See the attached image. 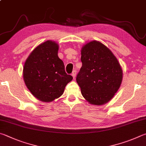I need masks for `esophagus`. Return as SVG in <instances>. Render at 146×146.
I'll return each instance as SVG.
<instances>
[{"label": "esophagus", "mask_w": 146, "mask_h": 146, "mask_svg": "<svg viewBox=\"0 0 146 146\" xmlns=\"http://www.w3.org/2000/svg\"><path fill=\"white\" fill-rule=\"evenodd\" d=\"M76 74V70H73V72H72V73H71V75H72L73 78L74 79H75V78Z\"/></svg>", "instance_id": "esophagus-1"}]
</instances>
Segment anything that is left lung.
<instances>
[{
	"instance_id": "left-lung-1",
	"label": "left lung",
	"mask_w": 146,
	"mask_h": 146,
	"mask_svg": "<svg viewBox=\"0 0 146 146\" xmlns=\"http://www.w3.org/2000/svg\"><path fill=\"white\" fill-rule=\"evenodd\" d=\"M81 55L82 66L76 80L82 96L91 104H105L112 98L121 86V66L112 52L96 41L84 45Z\"/></svg>"
}]
</instances>
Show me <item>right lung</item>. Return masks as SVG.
I'll use <instances>...</instances> for the list:
<instances>
[{
	"mask_svg": "<svg viewBox=\"0 0 146 146\" xmlns=\"http://www.w3.org/2000/svg\"><path fill=\"white\" fill-rule=\"evenodd\" d=\"M58 50L55 42L45 41L31 52L23 67L25 85L42 102H52L59 98L73 79L66 73L64 62L58 57Z\"/></svg>",
	"mask_w": 146,
	"mask_h": 146,
	"instance_id": "add662e5",
	"label": "right lung"
}]
</instances>
